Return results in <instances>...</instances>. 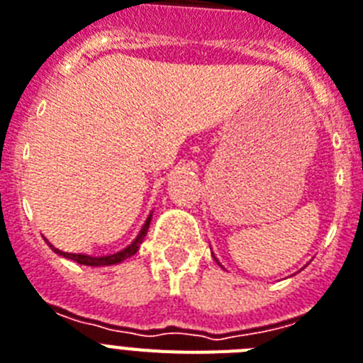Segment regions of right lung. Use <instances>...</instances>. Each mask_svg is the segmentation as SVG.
Returning <instances> with one entry per match:
<instances>
[{"label": "right lung", "mask_w": 363, "mask_h": 363, "mask_svg": "<svg viewBox=\"0 0 363 363\" xmlns=\"http://www.w3.org/2000/svg\"><path fill=\"white\" fill-rule=\"evenodd\" d=\"M150 220H152V215H150V217L146 218L145 226L140 228L139 235L135 238V241L131 242L130 247H125L124 250H121V252L109 254V256L94 257V256H85V254L62 252V250H59V248L53 247L52 242H48V245H50V248H52V250H53V252H55V254H59V256H62V257H68V259H74V262L81 263V265H91V267H101V265H115V263H121V262H124V259H128V257H131L135 252H137V250H139L140 242H143V239H145L146 232H148Z\"/></svg>", "instance_id": "right-lung-1"}]
</instances>
